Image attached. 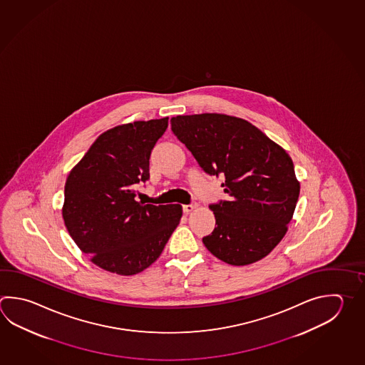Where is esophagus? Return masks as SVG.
Listing matches in <instances>:
<instances>
[{
  "instance_id": "1",
  "label": "esophagus",
  "mask_w": 365,
  "mask_h": 365,
  "mask_svg": "<svg viewBox=\"0 0 365 365\" xmlns=\"http://www.w3.org/2000/svg\"><path fill=\"white\" fill-rule=\"evenodd\" d=\"M196 207H197V205H196L195 202L188 204V205H183V212H185V213H191L193 209H196Z\"/></svg>"
}]
</instances>
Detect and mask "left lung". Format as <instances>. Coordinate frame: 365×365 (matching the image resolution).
Listing matches in <instances>:
<instances>
[{
	"instance_id": "1",
	"label": "left lung",
	"mask_w": 365,
	"mask_h": 365,
	"mask_svg": "<svg viewBox=\"0 0 365 365\" xmlns=\"http://www.w3.org/2000/svg\"><path fill=\"white\" fill-rule=\"evenodd\" d=\"M170 124L204 172L226 178L228 200L209 205L217 226L202 237L207 250L232 266L269 255L287 234L299 196L287 151L239 117L187 115L172 117Z\"/></svg>"
}]
</instances>
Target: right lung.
<instances>
[{
    "instance_id": "obj_1",
    "label": "right lung",
    "mask_w": 365,
    "mask_h": 365,
    "mask_svg": "<svg viewBox=\"0 0 365 365\" xmlns=\"http://www.w3.org/2000/svg\"><path fill=\"white\" fill-rule=\"evenodd\" d=\"M168 117L118 125L96 138L68 174L62 214L71 237L98 267L135 275L158 259L179 225L182 207L138 202L150 178L152 150Z\"/></svg>"
}]
</instances>
